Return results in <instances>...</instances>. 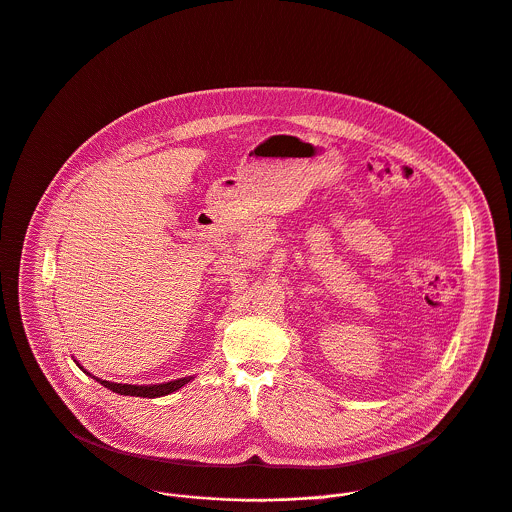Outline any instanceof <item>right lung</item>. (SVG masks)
Returning a JSON list of instances; mask_svg holds the SVG:
<instances>
[{
    "mask_svg": "<svg viewBox=\"0 0 512 512\" xmlns=\"http://www.w3.org/2000/svg\"><path fill=\"white\" fill-rule=\"evenodd\" d=\"M75 365L85 373L89 375L91 379H95L99 385H103L105 389L117 393V395H125V397H143V399H157V397H165V395H171L175 391H179L181 387H185L189 381H193L195 377H183V379H175V381H169V383H157V385H123V383H111V381H103V379H97L93 377L91 373H87L77 361Z\"/></svg>",
    "mask_w": 512,
    "mask_h": 512,
    "instance_id": "obj_1",
    "label": "right lung"
}]
</instances>
